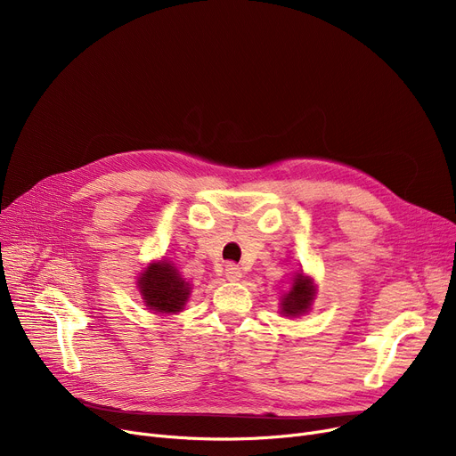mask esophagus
<instances>
[{"label": "esophagus", "mask_w": 456, "mask_h": 456, "mask_svg": "<svg viewBox=\"0 0 456 456\" xmlns=\"http://www.w3.org/2000/svg\"><path fill=\"white\" fill-rule=\"evenodd\" d=\"M225 277L229 281H238V279L242 277V268L238 266V265H232V262H231V265L225 266Z\"/></svg>", "instance_id": "1"}]
</instances>
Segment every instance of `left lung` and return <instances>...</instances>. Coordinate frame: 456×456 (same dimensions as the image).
<instances>
[{
    "mask_svg": "<svg viewBox=\"0 0 456 456\" xmlns=\"http://www.w3.org/2000/svg\"><path fill=\"white\" fill-rule=\"evenodd\" d=\"M314 294H316V289H314L313 281L305 277L303 273H297L290 292L282 297V303H281L282 305V314L299 316V314L306 313L310 305H313Z\"/></svg>",
    "mask_w": 456,
    "mask_h": 456,
    "instance_id": "obj_1",
    "label": "left lung"
}]
</instances>
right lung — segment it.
<instances>
[{
  "label": "right lung",
  "instance_id": "1",
  "mask_svg": "<svg viewBox=\"0 0 456 456\" xmlns=\"http://www.w3.org/2000/svg\"><path fill=\"white\" fill-rule=\"evenodd\" d=\"M138 286L146 306L160 314L179 313L190 296L188 282L183 281L175 266L164 260L150 265L142 273Z\"/></svg>",
  "mask_w": 456,
  "mask_h": 456
}]
</instances>
